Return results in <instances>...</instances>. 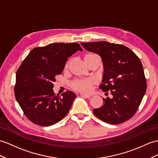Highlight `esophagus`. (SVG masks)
Returning <instances> with one entry per match:
<instances>
[{
	"mask_svg": "<svg viewBox=\"0 0 158 158\" xmlns=\"http://www.w3.org/2000/svg\"><path fill=\"white\" fill-rule=\"evenodd\" d=\"M80 96H81L82 97H84V98H89L91 97V95L90 94H80Z\"/></svg>",
	"mask_w": 158,
	"mask_h": 158,
	"instance_id": "34e87169",
	"label": "esophagus"
}]
</instances>
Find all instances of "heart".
<instances>
[{"label": "heart", "instance_id": "b5f03b06", "mask_svg": "<svg viewBox=\"0 0 158 158\" xmlns=\"http://www.w3.org/2000/svg\"><path fill=\"white\" fill-rule=\"evenodd\" d=\"M91 57H99L98 55L95 54V53H88L84 57V60H87L88 58H91ZM70 65V61L68 62L65 65L64 70H67ZM97 84V80L94 78H88L86 79H80V80H76L73 81L70 86L73 90L76 91L82 92V93H88L90 92L92 90V87L94 84Z\"/></svg>", "mask_w": 158, "mask_h": 158}]
</instances>
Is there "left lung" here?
I'll list each match as a JSON object with an SVG mask.
<instances>
[{"label": "left lung", "mask_w": 158, "mask_h": 158, "mask_svg": "<svg viewBox=\"0 0 158 158\" xmlns=\"http://www.w3.org/2000/svg\"><path fill=\"white\" fill-rule=\"evenodd\" d=\"M86 50L101 57L104 74L100 88L111 94L93 110L95 116L109 124H120L135 114L147 88L139 57L125 45L107 41L81 43Z\"/></svg>", "instance_id": "1"}]
</instances>
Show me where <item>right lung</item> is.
I'll return each mask as SVG.
<instances>
[{
	"label": "right lung",
	"mask_w": 158,
	"mask_h": 158,
	"mask_svg": "<svg viewBox=\"0 0 158 158\" xmlns=\"http://www.w3.org/2000/svg\"><path fill=\"white\" fill-rule=\"evenodd\" d=\"M82 49L77 43L50 44L33 49L17 71L15 95L25 116L47 127L61 120L76 97L71 91L53 92L56 76L62 72L69 57Z\"/></svg>",
	"instance_id": "obj_1"
}]
</instances>
